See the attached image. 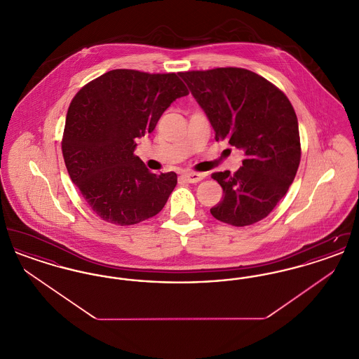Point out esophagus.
Instances as JSON below:
<instances>
[{"label":"esophagus","instance_id":"obj_1","mask_svg":"<svg viewBox=\"0 0 359 359\" xmlns=\"http://www.w3.org/2000/svg\"><path fill=\"white\" fill-rule=\"evenodd\" d=\"M205 177V173H198V172H187L184 173V179L188 183H199Z\"/></svg>","mask_w":359,"mask_h":359}]
</instances>
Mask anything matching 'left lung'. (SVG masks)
Segmentation results:
<instances>
[{
    "mask_svg": "<svg viewBox=\"0 0 359 359\" xmlns=\"http://www.w3.org/2000/svg\"><path fill=\"white\" fill-rule=\"evenodd\" d=\"M210 121L217 141L243 151L242 167L212 173L223 199L210 211L233 226L268 217L300 164L296 113L287 95L249 69L226 67L179 74Z\"/></svg>",
    "mask_w": 359,
    "mask_h": 359,
    "instance_id": "left-lung-1",
    "label": "left lung"
}]
</instances>
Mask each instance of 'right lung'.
Returning a JSON list of instances; mask_svg holds the SVG:
<instances>
[{"label": "right lung", "instance_id": "right-lung-1", "mask_svg": "<svg viewBox=\"0 0 359 359\" xmlns=\"http://www.w3.org/2000/svg\"><path fill=\"white\" fill-rule=\"evenodd\" d=\"M188 95L179 74L111 69L82 87L69 104L62 141L72 183L103 221L142 222L167 203L177 176L152 173L135 156L136 138Z\"/></svg>", "mask_w": 359, "mask_h": 359}]
</instances>
